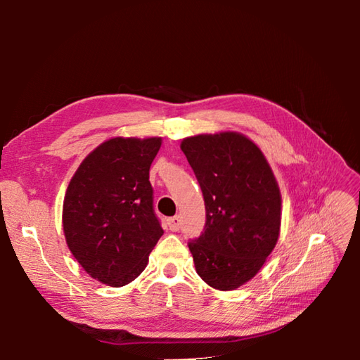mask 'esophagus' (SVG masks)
Instances as JSON below:
<instances>
[{"label": "esophagus", "mask_w": 360, "mask_h": 360, "mask_svg": "<svg viewBox=\"0 0 360 360\" xmlns=\"http://www.w3.org/2000/svg\"><path fill=\"white\" fill-rule=\"evenodd\" d=\"M167 223H168V227H170L172 232H178L179 227H181V217L176 215V217L168 218Z\"/></svg>", "instance_id": "34e87169"}]
</instances>
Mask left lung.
<instances>
[{
    "label": "left lung",
    "instance_id": "obj_1",
    "mask_svg": "<svg viewBox=\"0 0 360 360\" xmlns=\"http://www.w3.org/2000/svg\"><path fill=\"white\" fill-rule=\"evenodd\" d=\"M181 150L205 202V231L188 243L198 275L218 290L246 285L278 241L281 193L263 151L236 131L188 136Z\"/></svg>",
    "mask_w": 360,
    "mask_h": 360
}]
</instances>
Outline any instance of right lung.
<instances>
[{"label":"right lung","mask_w":360,"mask_h":360,"mask_svg":"<svg viewBox=\"0 0 360 360\" xmlns=\"http://www.w3.org/2000/svg\"><path fill=\"white\" fill-rule=\"evenodd\" d=\"M162 137H111L82 160L63 200L68 248L91 278L120 288L139 277L164 231L150 165Z\"/></svg>","instance_id":"right-lung-1"}]
</instances>
